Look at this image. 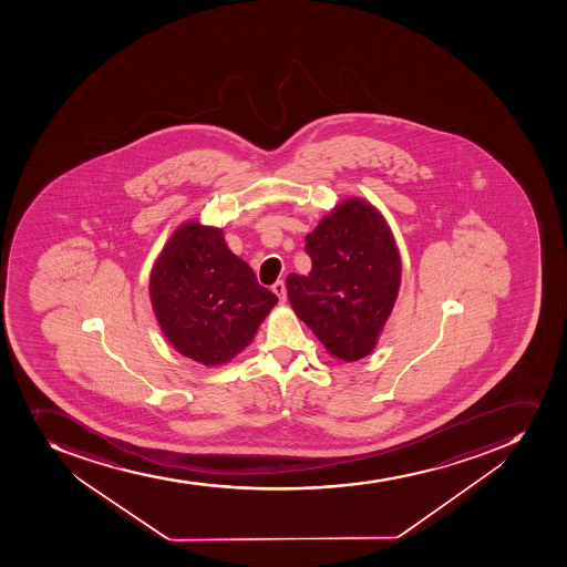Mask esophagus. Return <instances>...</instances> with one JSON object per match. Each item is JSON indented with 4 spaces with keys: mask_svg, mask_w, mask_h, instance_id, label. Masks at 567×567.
I'll return each mask as SVG.
<instances>
[{
    "mask_svg": "<svg viewBox=\"0 0 567 567\" xmlns=\"http://www.w3.org/2000/svg\"><path fill=\"white\" fill-rule=\"evenodd\" d=\"M271 290L279 297V301L286 302V286L282 281H277L276 285L271 286Z\"/></svg>",
    "mask_w": 567,
    "mask_h": 567,
    "instance_id": "obj_1",
    "label": "esophagus"
}]
</instances>
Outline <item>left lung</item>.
Instances as JSON below:
<instances>
[{
    "label": "left lung",
    "instance_id": "obj_1",
    "mask_svg": "<svg viewBox=\"0 0 567 567\" xmlns=\"http://www.w3.org/2000/svg\"><path fill=\"white\" fill-rule=\"evenodd\" d=\"M308 276L286 279L293 312L330 355L352 363L369 355L389 321L401 285V257L380 209L350 197L307 235Z\"/></svg>",
    "mask_w": 567,
    "mask_h": 567
}]
</instances>
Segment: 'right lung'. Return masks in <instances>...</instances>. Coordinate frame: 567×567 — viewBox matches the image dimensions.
Wrapping results in <instances>:
<instances>
[{
  "label": "right lung",
  "mask_w": 567,
  "mask_h": 567,
  "mask_svg": "<svg viewBox=\"0 0 567 567\" xmlns=\"http://www.w3.org/2000/svg\"><path fill=\"white\" fill-rule=\"evenodd\" d=\"M150 299L173 349L204 367L243 352L279 301L229 250L223 229L198 218L181 224L156 257Z\"/></svg>",
  "instance_id": "add662e5"
}]
</instances>
